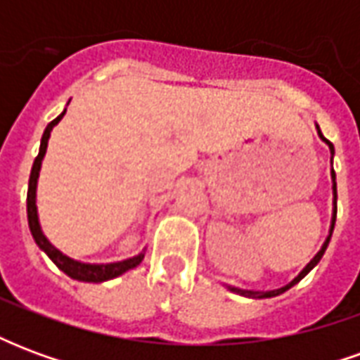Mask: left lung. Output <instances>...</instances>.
Here are the masks:
<instances>
[{"label": "left lung", "instance_id": "1", "mask_svg": "<svg viewBox=\"0 0 360 360\" xmlns=\"http://www.w3.org/2000/svg\"><path fill=\"white\" fill-rule=\"evenodd\" d=\"M316 131H318V136H320V139H322V141L328 144V148H330V154H332V158H330V160H332V172H330V175H332V193H333L332 204H333V208H332V221H330V231H328V237H326V241L322 243L320 250H318L316 255L312 257V260H310L309 264L304 266V268L299 271V276H295V278L291 279V281H289L287 285L279 287V289H271V291H250V289H239V287L226 285V283H224V285H226L227 289L231 291V293L243 295V297H249V299H270V297H278V295L285 293L287 289H291L293 285H297V283H299V281H301V279L304 278V276H307V274H309V271L318 264V262H320V258L324 257L326 249H328V243H330V239H332L333 226H335V216H338V187H335V172H333V154H335V150H333L332 142L328 141V139H324V134H322V131H320V127H318V125H316Z\"/></svg>", "mask_w": 360, "mask_h": 360}]
</instances>
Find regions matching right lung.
Returning a JSON list of instances; mask_svg holds the SVG:
<instances>
[{
	"instance_id": "obj_1",
	"label": "right lung",
	"mask_w": 360,
	"mask_h": 360,
	"mask_svg": "<svg viewBox=\"0 0 360 360\" xmlns=\"http://www.w3.org/2000/svg\"><path fill=\"white\" fill-rule=\"evenodd\" d=\"M69 105V103H67ZM67 108L63 113H59L58 117L53 119L51 123H48L46 131L42 134V141H40V150H38V156H36L34 164H32V172H30V179H28V195H27V214H28V227H30V233L34 237L36 245L50 257L53 264L58 266L59 270L67 274L69 278L77 279V281H89V283H102L108 279L119 278L123 276L125 271L133 270L136 266L141 264L142 258L146 249H142V252L134 255L125 260H119V262H108V264H90V262H81V260H75V258L67 257L61 250L56 249L50 243V239L44 235L42 226H40V218H38V206H36V188H38V177H40V169H42V160L46 156V150H48V141H50V134L53 131V127L58 125L59 121L65 115Z\"/></svg>"
}]
</instances>
